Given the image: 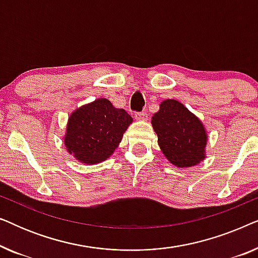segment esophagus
I'll return each instance as SVG.
<instances>
[{
  "label": "esophagus",
  "instance_id": "1",
  "mask_svg": "<svg viewBox=\"0 0 258 258\" xmlns=\"http://www.w3.org/2000/svg\"><path fill=\"white\" fill-rule=\"evenodd\" d=\"M135 118L137 121H147L148 119V114L146 111H140L135 112Z\"/></svg>",
  "mask_w": 258,
  "mask_h": 258
}]
</instances>
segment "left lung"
Wrapping results in <instances>:
<instances>
[{
    "mask_svg": "<svg viewBox=\"0 0 258 258\" xmlns=\"http://www.w3.org/2000/svg\"><path fill=\"white\" fill-rule=\"evenodd\" d=\"M151 124L157 134L162 153L171 164L189 168L204 158L207 133L202 122L182 103L165 100L153 116Z\"/></svg>",
    "mask_w": 258,
    "mask_h": 258,
    "instance_id": "obj_1",
    "label": "left lung"
}]
</instances>
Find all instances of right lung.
I'll return each mask as SVG.
<instances>
[{"label": "right lung", "mask_w": 258, "mask_h": 258, "mask_svg": "<svg viewBox=\"0 0 258 258\" xmlns=\"http://www.w3.org/2000/svg\"><path fill=\"white\" fill-rule=\"evenodd\" d=\"M132 116L107 98H98L70 115L64 144L69 154L86 164L107 160L121 142Z\"/></svg>", "instance_id": "1"}]
</instances>
